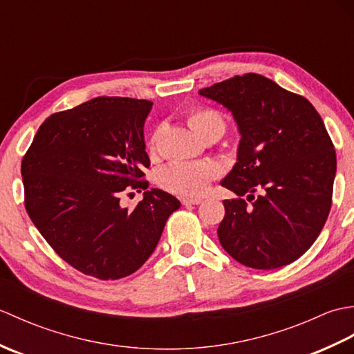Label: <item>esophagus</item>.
<instances>
[{
    "mask_svg": "<svg viewBox=\"0 0 354 354\" xmlns=\"http://www.w3.org/2000/svg\"><path fill=\"white\" fill-rule=\"evenodd\" d=\"M181 202H183V205L189 207V205H199L201 202H202V199H198V198H184Z\"/></svg>",
    "mask_w": 354,
    "mask_h": 354,
    "instance_id": "esophagus-1",
    "label": "esophagus"
}]
</instances>
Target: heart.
<instances>
[{
	"instance_id": "b5f03b06",
	"label": "heart",
	"mask_w": 354,
	"mask_h": 354,
	"mask_svg": "<svg viewBox=\"0 0 354 354\" xmlns=\"http://www.w3.org/2000/svg\"><path fill=\"white\" fill-rule=\"evenodd\" d=\"M189 124L201 138L222 137L227 123L221 112L212 108H193L189 115ZM160 129H156L147 141V150L155 153ZM219 176V167L214 162H171L165 165L156 175V181L164 190L179 194V196H201L209 183Z\"/></svg>"
}]
</instances>
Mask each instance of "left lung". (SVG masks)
<instances>
[{
	"instance_id": "8db88e82",
	"label": "left lung",
	"mask_w": 354,
	"mask_h": 354,
	"mask_svg": "<svg viewBox=\"0 0 354 354\" xmlns=\"http://www.w3.org/2000/svg\"><path fill=\"white\" fill-rule=\"evenodd\" d=\"M199 94L231 111L242 137L221 183L239 196L223 201L222 248L252 269L289 265L313 245L332 208L336 152L324 122L303 95L255 73Z\"/></svg>"
}]
</instances>
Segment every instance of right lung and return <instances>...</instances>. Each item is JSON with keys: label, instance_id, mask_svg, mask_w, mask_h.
I'll use <instances>...</instances> for the list:
<instances>
[{"label": "right lung", "instance_id": "add662e5", "mask_svg": "<svg viewBox=\"0 0 354 354\" xmlns=\"http://www.w3.org/2000/svg\"><path fill=\"white\" fill-rule=\"evenodd\" d=\"M152 104L95 97L56 112L22 158L30 219L59 257L99 280H118L145 265L181 207L142 181L150 165L142 129ZM129 188L147 190L133 209L119 201Z\"/></svg>", "mask_w": 354, "mask_h": 354}]
</instances>
